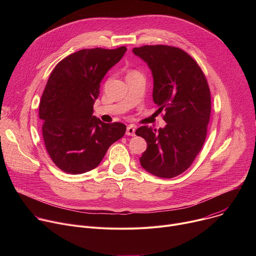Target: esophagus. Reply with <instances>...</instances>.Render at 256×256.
I'll use <instances>...</instances> for the list:
<instances>
[{
    "instance_id": "34e87169",
    "label": "esophagus",
    "mask_w": 256,
    "mask_h": 256,
    "mask_svg": "<svg viewBox=\"0 0 256 256\" xmlns=\"http://www.w3.org/2000/svg\"><path fill=\"white\" fill-rule=\"evenodd\" d=\"M136 128L134 124L128 126V128H126V134L128 136H136Z\"/></svg>"
}]
</instances>
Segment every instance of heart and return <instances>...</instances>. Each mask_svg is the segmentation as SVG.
<instances>
[{
	"label": "heart",
	"mask_w": 256,
	"mask_h": 256,
	"mask_svg": "<svg viewBox=\"0 0 256 256\" xmlns=\"http://www.w3.org/2000/svg\"><path fill=\"white\" fill-rule=\"evenodd\" d=\"M136 72H136V70H130V72H128V75H130V74H136Z\"/></svg>",
	"instance_id": "1"
}]
</instances>
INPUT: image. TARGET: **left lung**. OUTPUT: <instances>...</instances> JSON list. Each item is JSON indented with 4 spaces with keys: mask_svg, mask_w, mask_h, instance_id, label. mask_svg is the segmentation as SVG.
<instances>
[{
    "mask_svg": "<svg viewBox=\"0 0 256 256\" xmlns=\"http://www.w3.org/2000/svg\"><path fill=\"white\" fill-rule=\"evenodd\" d=\"M132 52L152 72L153 100L165 112L158 130L140 126L136 134L147 142L140 158L149 173L172 178L190 168L202 148L210 116V93L202 70L186 52L168 46H144Z\"/></svg>",
    "mask_w": 256,
    "mask_h": 256,
    "instance_id": "left-lung-1",
    "label": "left lung"
}]
</instances>
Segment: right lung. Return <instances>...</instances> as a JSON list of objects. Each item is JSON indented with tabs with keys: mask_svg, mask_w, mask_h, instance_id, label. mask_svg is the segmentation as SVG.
I'll return each instance as SVG.
<instances>
[{
	"mask_svg": "<svg viewBox=\"0 0 256 256\" xmlns=\"http://www.w3.org/2000/svg\"><path fill=\"white\" fill-rule=\"evenodd\" d=\"M126 52V46L82 50L64 58L52 72L40 118L46 151L64 172L82 174L96 168L108 148L126 134L124 124H105L93 116L102 79Z\"/></svg>",
	"mask_w": 256,
	"mask_h": 256,
	"instance_id": "right-lung-1",
	"label": "right lung"
}]
</instances>
